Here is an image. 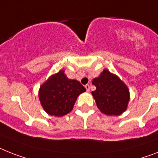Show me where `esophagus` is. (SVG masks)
I'll return each mask as SVG.
<instances>
[{
	"instance_id": "34e87169",
	"label": "esophagus",
	"mask_w": 158,
	"mask_h": 158,
	"mask_svg": "<svg viewBox=\"0 0 158 158\" xmlns=\"http://www.w3.org/2000/svg\"><path fill=\"white\" fill-rule=\"evenodd\" d=\"M85 88H86V90L88 91V92H89V90H90V85H89V84H86Z\"/></svg>"
}]
</instances>
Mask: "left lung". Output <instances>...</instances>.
<instances>
[{
    "label": "left lung",
    "mask_w": 158,
    "mask_h": 158,
    "mask_svg": "<svg viewBox=\"0 0 158 158\" xmlns=\"http://www.w3.org/2000/svg\"><path fill=\"white\" fill-rule=\"evenodd\" d=\"M92 84L97 89L92 92L101 112L107 115H119L127 110L130 95L127 87L118 77L104 70Z\"/></svg>",
    "instance_id": "8db88e82"
}]
</instances>
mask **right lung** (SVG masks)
<instances>
[{
  "mask_svg": "<svg viewBox=\"0 0 158 158\" xmlns=\"http://www.w3.org/2000/svg\"><path fill=\"white\" fill-rule=\"evenodd\" d=\"M85 91L79 81L68 79L63 70H60L40 87L39 98L48 114L61 117L72 110L77 97Z\"/></svg>",
  "mask_w": 158,
  "mask_h": 158,
  "instance_id": "1",
  "label": "right lung"
}]
</instances>
